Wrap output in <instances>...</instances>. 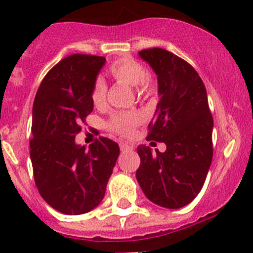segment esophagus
Wrapping results in <instances>:
<instances>
[{
  "mask_svg": "<svg viewBox=\"0 0 253 253\" xmlns=\"http://www.w3.org/2000/svg\"><path fill=\"white\" fill-rule=\"evenodd\" d=\"M120 148H121V151H127V149H132L133 147L129 146L126 142H121V143H120Z\"/></svg>",
  "mask_w": 253,
  "mask_h": 253,
  "instance_id": "esophagus-1",
  "label": "esophagus"
}]
</instances>
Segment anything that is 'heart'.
Instances as JSON below:
<instances>
[{
  "instance_id": "obj_1",
  "label": "heart",
  "mask_w": 253,
  "mask_h": 253,
  "mask_svg": "<svg viewBox=\"0 0 253 253\" xmlns=\"http://www.w3.org/2000/svg\"><path fill=\"white\" fill-rule=\"evenodd\" d=\"M110 75L116 82L124 83L129 86L136 87L139 96H146L152 91L149 80L147 79V70L141 63L132 58H122L114 61L110 65ZM107 85L104 79L99 78L95 80L91 89V101L96 107H104L106 104ZM142 121V117L136 111L116 112L111 116L109 121V127L111 131L122 136H129L133 128Z\"/></svg>"
}]
</instances>
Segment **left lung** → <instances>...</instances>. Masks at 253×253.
<instances>
[{"label": "left lung", "mask_w": 253, "mask_h": 253, "mask_svg": "<svg viewBox=\"0 0 253 253\" xmlns=\"http://www.w3.org/2000/svg\"><path fill=\"white\" fill-rule=\"evenodd\" d=\"M138 55L156 73L161 96L147 139L163 142L167 149L153 154L138 146L136 178L152 203L179 209L199 194L212 161L214 121L207 89L192 65L166 49H144Z\"/></svg>", "instance_id": "8db88e82"}]
</instances>
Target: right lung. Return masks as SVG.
I'll list each match as a JSON object with an SVG mask.
<instances>
[{"instance_id": "obj_1", "label": "right lung", "mask_w": 253, "mask_h": 253, "mask_svg": "<svg viewBox=\"0 0 253 253\" xmlns=\"http://www.w3.org/2000/svg\"><path fill=\"white\" fill-rule=\"evenodd\" d=\"M104 56L73 54L41 83L32 112L31 161L34 181L46 204L67 215L95 209L120 154L116 142L100 137L89 148L75 143L94 109L91 89Z\"/></svg>"}]
</instances>
